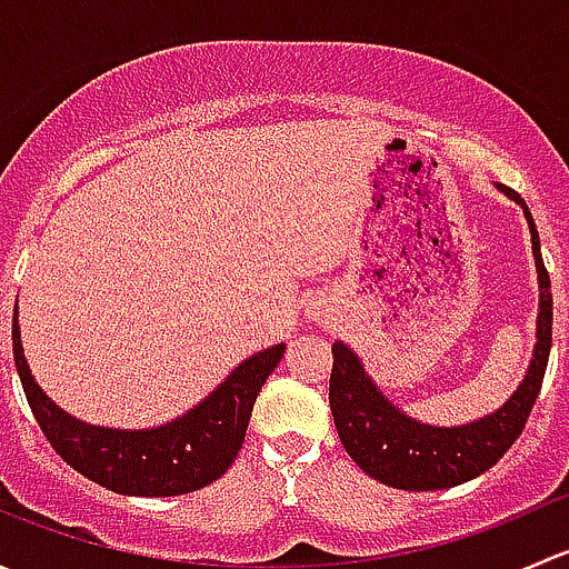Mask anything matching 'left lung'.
Returning a JSON list of instances; mask_svg holds the SVG:
<instances>
[{
	"label": "left lung",
	"instance_id": "left-lung-1",
	"mask_svg": "<svg viewBox=\"0 0 569 569\" xmlns=\"http://www.w3.org/2000/svg\"><path fill=\"white\" fill-rule=\"evenodd\" d=\"M512 200H518L526 211L531 228L533 261L539 272V325L537 349L529 366V375L520 382L512 399L492 416L468 427L440 429L418 423L401 416L393 405L375 388V382L360 369V360L352 349L341 341L332 343V371H330V410L336 418L338 438L343 449L371 479L396 490H446L462 485L490 470L501 460L531 416V407L542 388L545 369H548L550 336H553V297H550V278L539 252L537 226L526 200L515 189L501 187Z\"/></svg>",
	"mask_w": 569,
	"mask_h": 569
}]
</instances>
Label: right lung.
Returning <instances> with one entry per match:
<instances>
[{"mask_svg":"<svg viewBox=\"0 0 569 569\" xmlns=\"http://www.w3.org/2000/svg\"><path fill=\"white\" fill-rule=\"evenodd\" d=\"M286 347L252 355L214 393L178 421L146 432H120L66 416L32 380L13 325V360L27 401L51 449L96 485L123 496H183L220 479L244 443L256 396L278 369Z\"/></svg>","mask_w":569,"mask_h":569,"instance_id":"add662e5","label":"right lung"}]
</instances>
